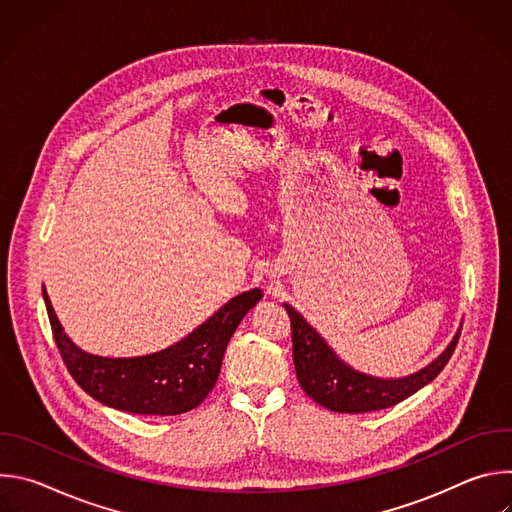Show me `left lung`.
<instances>
[{"label":"left lung","mask_w":512,"mask_h":512,"mask_svg":"<svg viewBox=\"0 0 512 512\" xmlns=\"http://www.w3.org/2000/svg\"><path fill=\"white\" fill-rule=\"evenodd\" d=\"M291 320L294 364L300 387L318 405L336 413H367L387 409L417 393L444 371L452 358L460 332L450 346L419 373L403 379H377L350 369L324 342V338L289 304H283Z\"/></svg>","instance_id":"obj_1"}]
</instances>
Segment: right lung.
I'll use <instances>...</instances> for the list:
<instances>
[{
    "mask_svg": "<svg viewBox=\"0 0 512 512\" xmlns=\"http://www.w3.org/2000/svg\"><path fill=\"white\" fill-rule=\"evenodd\" d=\"M54 342L77 385L99 403L137 415H178L198 407L212 391L231 336L263 298L249 289L233 298L174 346L133 358H105L72 342L42 289Z\"/></svg>",
    "mask_w": 512,
    "mask_h": 512,
    "instance_id": "right-lung-1",
    "label": "right lung"
}]
</instances>
